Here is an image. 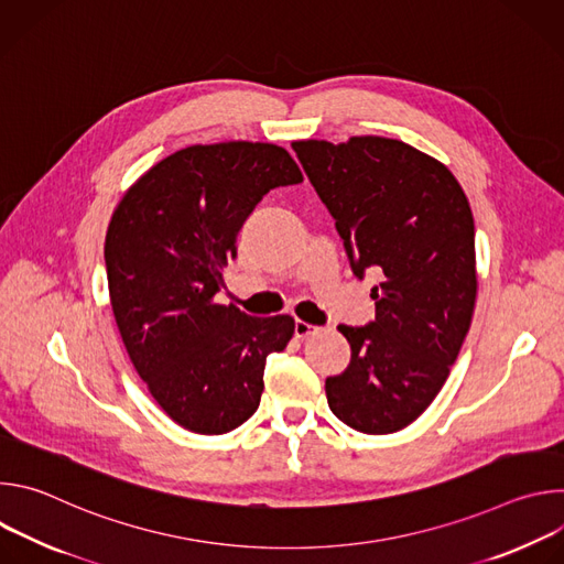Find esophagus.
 Wrapping results in <instances>:
<instances>
[{
  "mask_svg": "<svg viewBox=\"0 0 564 564\" xmlns=\"http://www.w3.org/2000/svg\"><path fill=\"white\" fill-rule=\"evenodd\" d=\"M316 330H318L316 326H310V324H305V321L296 318V324H294V335H296V339H305V337L314 335Z\"/></svg>",
  "mask_w": 564,
  "mask_h": 564,
  "instance_id": "1",
  "label": "esophagus"
}]
</instances>
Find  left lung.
I'll use <instances>...</instances> for the list:
<instances>
[{
  "label": "left lung",
  "mask_w": 564,
  "mask_h": 564,
  "mask_svg": "<svg viewBox=\"0 0 564 564\" xmlns=\"http://www.w3.org/2000/svg\"><path fill=\"white\" fill-rule=\"evenodd\" d=\"M324 200L357 276L372 288L375 321L339 326L348 368L326 379L330 411L350 429L388 435L413 424L455 364L477 296L475 225L448 167L392 138L292 142Z\"/></svg>",
  "instance_id": "left-lung-1"
}]
</instances>
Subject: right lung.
<instances>
[{
	"mask_svg": "<svg viewBox=\"0 0 564 564\" xmlns=\"http://www.w3.org/2000/svg\"><path fill=\"white\" fill-rule=\"evenodd\" d=\"M301 181L279 144H194L144 172L111 216L105 261L122 344L155 404L185 431L223 435L248 422L268 355L294 335L290 314L250 316L214 296L259 200Z\"/></svg>",
	"mask_w": 564,
	"mask_h": 564,
	"instance_id": "right-lung-1",
	"label": "right lung"
}]
</instances>
